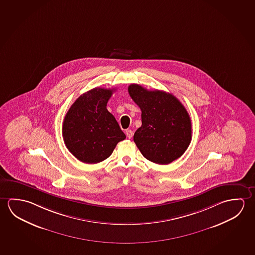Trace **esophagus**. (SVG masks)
Here are the masks:
<instances>
[{"label":"esophagus","instance_id":"1","mask_svg":"<svg viewBox=\"0 0 255 255\" xmlns=\"http://www.w3.org/2000/svg\"><path fill=\"white\" fill-rule=\"evenodd\" d=\"M126 136H127V138H132V136H133V131H132L131 129H126Z\"/></svg>","mask_w":255,"mask_h":255}]
</instances>
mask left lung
Wrapping results in <instances>:
<instances>
[{
  "mask_svg": "<svg viewBox=\"0 0 255 255\" xmlns=\"http://www.w3.org/2000/svg\"><path fill=\"white\" fill-rule=\"evenodd\" d=\"M141 110L142 126L133 140L145 158L168 164L180 157L191 141V120L180 101L171 93L148 91L138 84L128 87Z\"/></svg>",
  "mask_w": 255,
  "mask_h": 255,
  "instance_id": "8db88e82",
  "label": "left lung"
}]
</instances>
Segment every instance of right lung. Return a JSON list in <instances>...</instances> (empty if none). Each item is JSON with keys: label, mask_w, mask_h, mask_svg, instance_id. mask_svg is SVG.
Returning a JSON list of instances; mask_svg holds the SVG:
<instances>
[{"label": "right lung", "mask_w": 255, "mask_h": 255, "mask_svg": "<svg viewBox=\"0 0 255 255\" xmlns=\"http://www.w3.org/2000/svg\"><path fill=\"white\" fill-rule=\"evenodd\" d=\"M115 89L94 88L76 100L63 122L67 149L81 162L97 163L113 153L126 138L107 104Z\"/></svg>", "instance_id": "1"}]
</instances>
